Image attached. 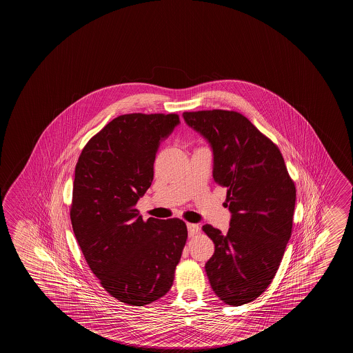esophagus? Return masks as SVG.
<instances>
[{
    "mask_svg": "<svg viewBox=\"0 0 353 353\" xmlns=\"http://www.w3.org/2000/svg\"><path fill=\"white\" fill-rule=\"evenodd\" d=\"M187 229H188V235L190 236H193V235H196V232H199V226L196 225V224H191V223L187 224Z\"/></svg>",
    "mask_w": 353,
    "mask_h": 353,
    "instance_id": "1",
    "label": "esophagus"
}]
</instances>
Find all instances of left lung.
Masks as SVG:
<instances>
[{
	"instance_id": "obj_1",
	"label": "left lung",
	"mask_w": 353,
	"mask_h": 353,
	"mask_svg": "<svg viewBox=\"0 0 353 353\" xmlns=\"http://www.w3.org/2000/svg\"><path fill=\"white\" fill-rule=\"evenodd\" d=\"M188 127L207 140L213 179L226 187L232 213L223 234L203 226L213 240L205 272L214 293L229 305L259 298L277 273L293 225L295 187L276 145L243 114L230 110L185 112Z\"/></svg>"
}]
</instances>
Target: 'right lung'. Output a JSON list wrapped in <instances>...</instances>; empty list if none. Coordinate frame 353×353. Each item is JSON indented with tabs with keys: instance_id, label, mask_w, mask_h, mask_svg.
<instances>
[{
	"instance_id": "add662e5",
	"label": "right lung",
	"mask_w": 353,
	"mask_h": 353,
	"mask_svg": "<svg viewBox=\"0 0 353 353\" xmlns=\"http://www.w3.org/2000/svg\"><path fill=\"white\" fill-rule=\"evenodd\" d=\"M177 114H124L83 148L70 210L88 266L112 296L129 305L160 299L174 283L187 240L182 220L144 221L137 203L150 187L159 146Z\"/></svg>"
}]
</instances>
